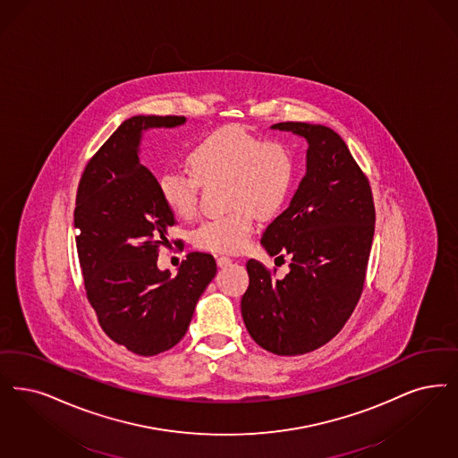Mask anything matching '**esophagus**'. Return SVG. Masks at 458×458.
Instances as JSON below:
<instances>
[{
  "label": "esophagus",
  "instance_id": "obj_1",
  "mask_svg": "<svg viewBox=\"0 0 458 458\" xmlns=\"http://www.w3.org/2000/svg\"><path fill=\"white\" fill-rule=\"evenodd\" d=\"M216 262H218V266L220 267H225V266H230L232 264V257L228 256H220L216 259Z\"/></svg>",
  "mask_w": 458,
  "mask_h": 458
}]
</instances>
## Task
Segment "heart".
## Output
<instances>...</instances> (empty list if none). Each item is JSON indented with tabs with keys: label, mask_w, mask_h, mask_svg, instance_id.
Segmentation results:
<instances>
[{
	"label": "heart",
	"mask_w": 458,
	"mask_h": 458,
	"mask_svg": "<svg viewBox=\"0 0 458 458\" xmlns=\"http://www.w3.org/2000/svg\"><path fill=\"white\" fill-rule=\"evenodd\" d=\"M189 166L165 170L158 179L160 196L175 216L189 220L198 213L201 183L226 182V206L232 211L202 221L192 232L198 249L216 254L242 250L254 230V213L273 216L293 185L292 148L242 126H226L202 138L189 153Z\"/></svg>",
	"instance_id": "heart-1"
}]
</instances>
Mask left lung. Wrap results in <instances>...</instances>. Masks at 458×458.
Returning a JSON list of instances; mask_svg holds the SVG:
<instances>
[{"label": "left lung", "mask_w": 458, "mask_h": 458, "mask_svg": "<svg viewBox=\"0 0 458 458\" xmlns=\"http://www.w3.org/2000/svg\"><path fill=\"white\" fill-rule=\"evenodd\" d=\"M273 128L307 140V174L260 240L276 262L290 256V273L277 279L276 267L250 259L242 317L260 348L296 356L327 344L356 309L365 288L375 204L365 172L337 132L307 123Z\"/></svg>", "instance_id": "left-lung-1"}]
</instances>
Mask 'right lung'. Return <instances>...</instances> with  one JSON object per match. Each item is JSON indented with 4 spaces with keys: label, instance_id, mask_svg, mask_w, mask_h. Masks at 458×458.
Returning <instances> with one entry per match:
<instances>
[{
    "label": "right lung",
    "instance_id": "right-lung-1",
    "mask_svg": "<svg viewBox=\"0 0 458 458\" xmlns=\"http://www.w3.org/2000/svg\"><path fill=\"white\" fill-rule=\"evenodd\" d=\"M183 123V115L124 121L89 160L76 192V250L87 298L102 330L138 356H155L182 339L216 275L215 257L204 252L187 254L175 277L157 267L177 221L155 175L140 164L138 147L143 129Z\"/></svg>",
    "mask_w": 458,
    "mask_h": 458
}]
</instances>
